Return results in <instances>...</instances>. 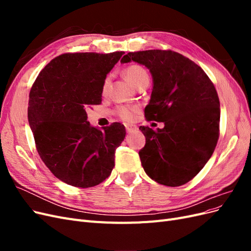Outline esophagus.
<instances>
[{
	"instance_id": "obj_1",
	"label": "esophagus",
	"mask_w": 251,
	"mask_h": 251,
	"mask_svg": "<svg viewBox=\"0 0 251 251\" xmlns=\"http://www.w3.org/2000/svg\"><path fill=\"white\" fill-rule=\"evenodd\" d=\"M126 130L127 133H132V132L137 130V126H133V125H126Z\"/></svg>"
}]
</instances>
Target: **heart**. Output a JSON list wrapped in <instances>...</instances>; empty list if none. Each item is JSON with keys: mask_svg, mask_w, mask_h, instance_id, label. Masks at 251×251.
<instances>
[{"mask_svg": "<svg viewBox=\"0 0 251 251\" xmlns=\"http://www.w3.org/2000/svg\"><path fill=\"white\" fill-rule=\"evenodd\" d=\"M125 75L126 79L130 81L132 85L134 87H136L138 85V83H140L141 81L143 80H147V79H150L149 77V74L147 72V70L144 69L143 67L139 66V65H131L128 66L126 71H125ZM108 85H109V77H107L104 79L103 81V91L107 90L108 88ZM138 112V108L137 107H120L118 110H117V113L118 115L121 119L124 120H127L130 121L134 118L135 114Z\"/></svg>", "mask_w": 251, "mask_h": 251, "instance_id": "1", "label": "heart"}]
</instances>
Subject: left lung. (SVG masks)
<instances>
[{
  "label": "left lung",
  "mask_w": 251,
  "mask_h": 251,
  "mask_svg": "<svg viewBox=\"0 0 251 251\" xmlns=\"http://www.w3.org/2000/svg\"><path fill=\"white\" fill-rule=\"evenodd\" d=\"M146 66L153 91L144 109L148 120L163 128L140 126L146 146L139 151L148 176L166 186L192 180L209 160L219 139L220 101L202 68L171 50L128 52L120 63Z\"/></svg>",
  "instance_id": "left-lung-1"
}]
</instances>
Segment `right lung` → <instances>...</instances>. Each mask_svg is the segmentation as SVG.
I'll use <instances>...</instances> for the list:
<instances>
[{"label": "right lung", "instance_id": "add662e5", "mask_svg": "<svg viewBox=\"0 0 251 251\" xmlns=\"http://www.w3.org/2000/svg\"><path fill=\"white\" fill-rule=\"evenodd\" d=\"M124 51L66 53L44 68L29 94L28 121L36 150L54 176L75 187L107 179L125 126L102 130L90 125L86 110L101 103L103 81Z\"/></svg>", "mask_w": 251, "mask_h": 251}]
</instances>
